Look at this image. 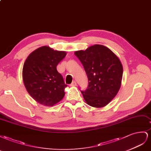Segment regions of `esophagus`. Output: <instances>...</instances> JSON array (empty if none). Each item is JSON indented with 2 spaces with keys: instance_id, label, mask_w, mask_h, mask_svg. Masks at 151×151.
<instances>
[{
  "instance_id": "obj_1",
  "label": "esophagus",
  "mask_w": 151,
  "mask_h": 151,
  "mask_svg": "<svg viewBox=\"0 0 151 151\" xmlns=\"http://www.w3.org/2000/svg\"><path fill=\"white\" fill-rule=\"evenodd\" d=\"M76 82L75 81H73V82L70 84V86L71 87H74V86H76Z\"/></svg>"
}]
</instances>
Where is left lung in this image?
Segmentation results:
<instances>
[{"label": "left lung", "mask_w": 151, "mask_h": 151, "mask_svg": "<svg viewBox=\"0 0 151 151\" xmlns=\"http://www.w3.org/2000/svg\"><path fill=\"white\" fill-rule=\"evenodd\" d=\"M82 64L88 80L87 88L81 93L85 102L94 107L109 103L118 92L123 76L119 59L107 47L95 45L75 52Z\"/></svg>", "instance_id": "1"}]
</instances>
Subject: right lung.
Listing matches in <instances>:
<instances>
[{"label":"right lung","mask_w":151,"mask_h":151,"mask_svg":"<svg viewBox=\"0 0 151 151\" xmlns=\"http://www.w3.org/2000/svg\"><path fill=\"white\" fill-rule=\"evenodd\" d=\"M64 51L43 46L29 55L23 68V83L28 93L37 102L52 106L64 97V83L57 65L66 56Z\"/></svg>","instance_id":"right-lung-1"}]
</instances>
